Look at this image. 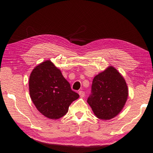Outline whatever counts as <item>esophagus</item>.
<instances>
[{
	"label": "esophagus",
	"mask_w": 153,
	"mask_h": 153,
	"mask_svg": "<svg viewBox=\"0 0 153 153\" xmlns=\"http://www.w3.org/2000/svg\"><path fill=\"white\" fill-rule=\"evenodd\" d=\"M79 96H80V97H81V98H83V97H84V96H85V92L84 91H79Z\"/></svg>",
	"instance_id": "obj_1"
}]
</instances>
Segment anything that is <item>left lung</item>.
I'll use <instances>...</instances> for the list:
<instances>
[{"label":"left lung","mask_w":153,"mask_h":153,"mask_svg":"<svg viewBox=\"0 0 153 153\" xmlns=\"http://www.w3.org/2000/svg\"><path fill=\"white\" fill-rule=\"evenodd\" d=\"M128 96V87L124 77L110 66L94 77L87 102L97 118L110 120L120 112Z\"/></svg>","instance_id":"8db88e82"}]
</instances>
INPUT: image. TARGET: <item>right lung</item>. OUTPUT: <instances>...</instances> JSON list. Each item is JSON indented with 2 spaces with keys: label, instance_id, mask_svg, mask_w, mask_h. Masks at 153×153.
<instances>
[{
  "label": "right lung",
  "instance_id": "1",
  "mask_svg": "<svg viewBox=\"0 0 153 153\" xmlns=\"http://www.w3.org/2000/svg\"><path fill=\"white\" fill-rule=\"evenodd\" d=\"M29 86L33 104L50 119L65 115L69 105L79 98V94L71 90L69 83L51 61H45L34 68Z\"/></svg>",
  "mask_w": 153,
  "mask_h": 153
}]
</instances>
